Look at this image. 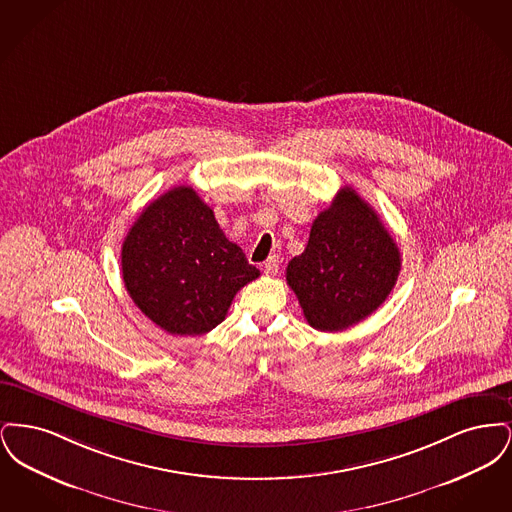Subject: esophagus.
<instances>
[{
	"label": "esophagus",
	"instance_id": "1",
	"mask_svg": "<svg viewBox=\"0 0 512 512\" xmlns=\"http://www.w3.org/2000/svg\"><path fill=\"white\" fill-rule=\"evenodd\" d=\"M278 270H280V261H278V257H276V255L268 257V261L265 263V267H263V272H265L267 276H276V274H278Z\"/></svg>",
	"mask_w": 512,
	"mask_h": 512
}]
</instances>
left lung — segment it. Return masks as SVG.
Returning a JSON list of instances; mask_svg holds the SVG:
<instances>
[{"instance_id": "1", "label": "left lung", "mask_w": 512, "mask_h": 512, "mask_svg": "<svg viewBox=\"0 0 512 512\" xmlns=\"http://www.w3.org/2000/svg\"><path fill=\"white\" fill-rule=\"evenodd\" d=\"M401 253L376 211L349 186L318 215L286 280L307 322L340 332L372 315L390 295Z\"/></svg>"}]
</instances>
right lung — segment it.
I'll return each mask as SVG.
<instances>
[{
    "label": "right lung",
    "mask_w": 512,
    "mask_h": 512,
    "mask_svg": "<svg viewBox=\"0 0 512 512\" xmlns=\"http://www.w3.org/2000/svg\"><path fill=\"white\" fill-rule=\"evenodd\" d=\"M122 280L136 307L176 336H201L226 317L234 295L259 278L190 186L151 201L128 230Z\"/></svg>",
    "instance_id": "1"
}]
</instances>
